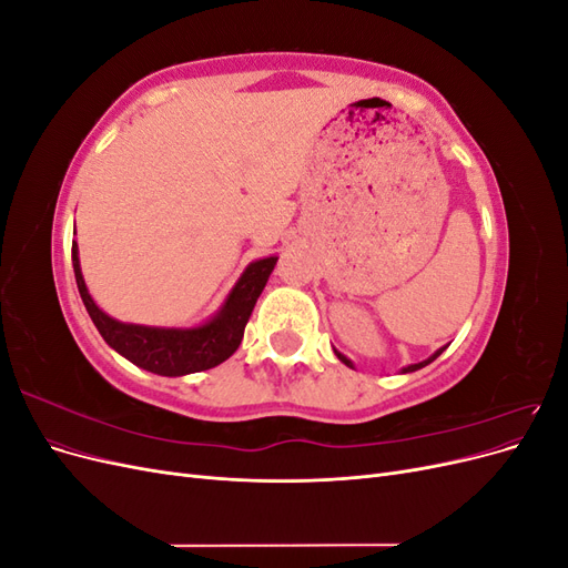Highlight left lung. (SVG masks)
<instances>
[{"mask_svg": "<svg viewBox=\"0 0 568 568\" xmlns=\"http://www.w3.org/2000/svg\"><path fill=\"white\" fill-rule=\"evenodd\" d=\"M443 351H445V348H438V351H436V353H434L432 357H428V359H424V363H417V365H409V367H405L403 372H415V369H422V367H426L428 363H434V359H436V357H438V355H440ZM336 357L341 359V363H343V365H348V367H353V363H351V359H348L346 355H341V353H336Z\"/></svg>", "mask_w": 568, "mask_h": 568, "instance_id": "left-lung-1", "label": "left lung"}]
</instances>
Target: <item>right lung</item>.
Masks as SVG:
<instances>
[{
    "instance_id": "1",
    "label": "right lung",
    "mask_w": 568,
    "mask_h": 568,
    "mask_svg": "<svg viewBox=\"0 0 568 568\" xmlns=\"http://www.w3.org/2000/svg\"><path fill=\"white\" fill-rule=\"evenodd\" d=\"M277 265V257H263L246 267L236 282L222 311L196 329H159V326L123 324L106 313H101L84 286L78 244H73V272L80 298L88 313L113 351L128 357L132 365L161 376H182L217 367L239 348L244 338L246 322L253 313L257 296L263 294L270 272Z\"/></svg>"
}]
</instances>
